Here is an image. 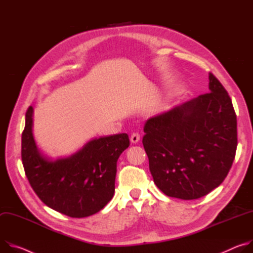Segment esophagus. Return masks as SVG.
I'll list each match as a JSON object with an SVG mask.
<instances>
[{
	"mask_svg": "<svg viewBox=\"0 0 253 253\" xmlns=\"http://www.w3.org/2000/svg\"><path fill=\"white\" fill-rule=\"evenodd\" d=\"M139 138H141V136H139L138 132H132L130 135V142L133 144H136L139 141Z\"/></svg>",
	"mask_w": 253,
	"mask_h": 253,
	"instance_id": "obj_1",
	"label": "esophagus"
}]
</instances>
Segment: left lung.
<instances>
[{
    "label": "left lung",
    "instance_id": "left-lung-1",
    "mask_svg": "<svg viewBox=\"0 0 253 253\" xmlns=\"http://www.w3.org/2000/svg\"><path fill=\"white\" fill-rule=\"evenodd\" d=\"M209 89L146 122L150 171L169 197H203L224 181L234 161L237 121L231 98L212 73Z\"/></svg>",
    "mask_w": 253,
    "mask_h": 253
}]
</instances>
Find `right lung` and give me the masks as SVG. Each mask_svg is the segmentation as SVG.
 Listing matches in <instances>:
<instances>
[{"label": "right lung", "mask_w": 253, "mask_h": 253, "mask_svg": "<svg viewBox=\"0 0 253 253\" xmlns=\"http://www.w3.org/2000/svg\"><path fill=\"white\" fill-rule=\"evenodd\" d=\"M32 126L33 107L29 106L21 156L27 179L40 200L72 218L100 211L114 196L117 162L129 146L127 133L95 137L75 154L51 160L37 148Z\"/></svg>", "instance_id": "right-lung-1"}]
</instances>
